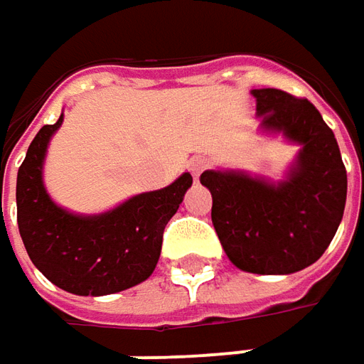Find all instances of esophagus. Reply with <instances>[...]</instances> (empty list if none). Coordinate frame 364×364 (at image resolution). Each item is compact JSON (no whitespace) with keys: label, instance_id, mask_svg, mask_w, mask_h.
I'll return each instance as SVG.
<instances>
[{"label":"esophagus","instance_id":"1","mask_svg":"<svg viewBox=\"0 0 364 364\" xmlns=\"http://www.w3.org/2000/svg\"><path fill=\"white\" fill-rule=\"evenodd\" d=\"M207 165H209V161H207L205 157H201V155H195V157L189 159V171H191L195 177H199V175L207 169Z\"/></svg>","mask_w":364,"mask_h":364}]
</instances>
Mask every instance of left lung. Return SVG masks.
Instances as JSON below:
<instances>
[{
	"label": "left lung",
	"mask_w": 364,
	"mask_h": 364,
	"mask_svg": "<svg viewBox=\"0 0 364 364\" xmlns=\"http://www.w3.org/2000/svg\"><path fill=\"white\" fill-rule=\"evenodd\" d=\"M265 133L301 145L283 181L243 171H205L211 219L235 267L257 275H289L313 265L337 233L347 201V169L335 133L318 109L281 89H253Z\"/></svg>",
	"instance_id": "1"
}]
</instances>
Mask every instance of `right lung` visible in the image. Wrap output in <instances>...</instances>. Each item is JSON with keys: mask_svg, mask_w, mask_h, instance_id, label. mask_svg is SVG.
Segmentation results:
<instances>
[{"mask_svg": "<svg viewBox=\"0 0 364 364\" xmlns=\"http://www.w3.org/2000/svg\"><path fill=\"white\" fill-rule=\"evenodd\" d=\"M53 125H43L17 171V227L31 263L73 295H111L149 279L159 261L163 231L193 177L183 173L159 191L141 193L101 215H75L51 201L43 159Z\"/></svg>", "mask_w": 364, "mask_h": 364, "instance_id": "right-lung-1", "label": "right lung"}]
</instances>
